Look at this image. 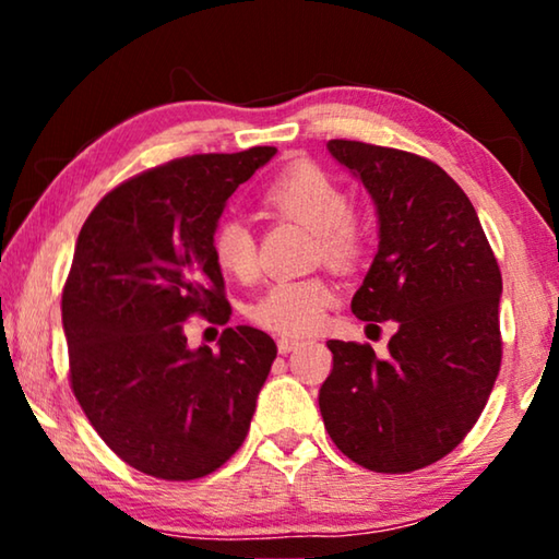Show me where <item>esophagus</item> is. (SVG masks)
I'll return each mask as SVG.
<instances>
[{
  "label": "esophagus",
  "mask_w": 559,
  "mask_h": 559,
  "mask_svg": "<svg viewBox=\"0 0 559 559\" xmlns=\"http://www.w3.org/2000/svg\"><path fill=\"white\" fill-rule=\"evenodd\" d=\"M300 345V340H296V337H281L278 340V353L281 355H288V353H293V349H296Z\"/></svg>",
  "instance_id": "obj_1"
}]
</instances>
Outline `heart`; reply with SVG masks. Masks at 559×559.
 Listing matches in <instances>:
<instances>
[{"mask_svg":"<svg viewBox=\"0 0 559 559\" xmlns=\"http://www.w3.org/2000/svg\"><path fill=\"white\" fill-rule=\"evenodd\" d=\"M266 202L316 234L318 257L330 266L349 269L365 253L367 236L362 224L349 214L345 189L318 165H288L266 189ZM212 257L216 266L236 281L257 276V241L241 219L231 216L216 224ZM333 300L335 288L320 276L278 281L251 302L249 318L271 333L300 337L320 328Z\"/></svg>","mask_w":559,"mask_h":559,"instance_id":"obj_1","label":"heart"}]
</instances>
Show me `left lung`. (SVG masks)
I'll return each mask as SVG.
<instances>
[{
  "instance_id": "left-lung-1",
  "label": "left lung",
  "mask_w": 559,
  "mask_h": 559,
  "mask_svg": "<svg viewBox=\"0 0 559 559\" xmlns=\"http://www.w3.org/2000/svg\"><path fill=\"white\" fill-rule=\"evenodd\" d=\"M377 206L380 246L353 313L396 320L386 357L330 340L320 386L325 429L349 461L377 473L431 466L478 421L503 357L498 261L463 189L431 159L359 140H330Z\"/></svg>"
}]
</instances>
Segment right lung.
<instances>
[{
  "instance_id": "add662e5",
  "label": "right lung",
  "mask_w": 559,
  "mask_h": 559,
  "mask_svg": "<svg viewBox=\"0 0 559 559\" xmlns=\"http://www.w3.org/2000/svg\"><path fill=\"white\" fill-rule=\"evenodd\" d=\"M276 147L192 155L126 179L75 241L61 296L69 380L98 437L163 480H194L241 447L276 359L263 330L187 347L192 316H231L212 234L224 204Z\"/></svg>"
}]
</instances>
